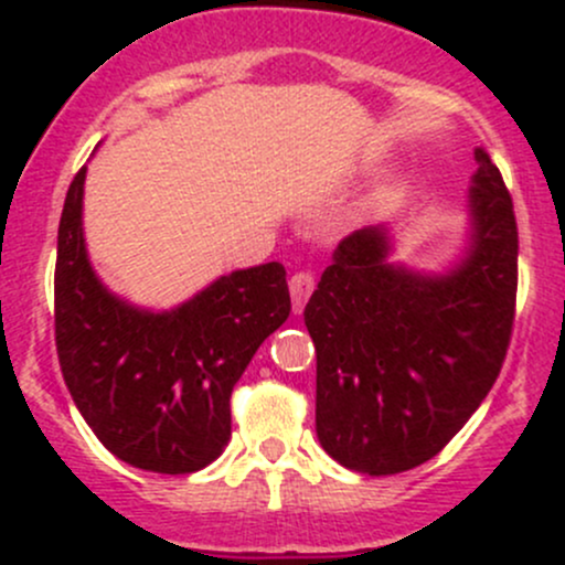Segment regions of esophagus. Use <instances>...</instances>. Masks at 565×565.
<instances>
[{"label": "esophagus", "instance_id": "34e87169", "mask_svg": "<svg viewBox=\"0 0 565 565\" xmlns=\"http://www.w3.org/2000/svg\"><path fill=\"white\" fill-rule=\"evenodd\" d=\"M317 281L311 273H295L292 278H289V292H292V309L295 315H300L306 306V300L311 298V292H315Z\"/></svg>", "mask_w": 565, "mask_h": 565}]
</instances>
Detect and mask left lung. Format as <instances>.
Segmentation results:
<instances>
[{
	"label": "left lung",
	"mask_w": 565,
	"mask_h": 565,
	"mask_svg": "<svg viewBox=\"0 0 565 565\" xmlns=\"http://www.w3.org/2000/svg\"><path fill=\"white\" fill-rule=\"evenodd\" d=\"M472 246L448 276L388 265L385 230L339 243L303 319L317 350V437L366 476L413 470L448 446L503 369L516 311V215L476 150Z\"/></svg>",
	"instance_id": "1"
}]
</instances>
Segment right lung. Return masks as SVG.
<instances>
[{
	"label": "right lung",
	"mask_w": 565,
	"mask_h": 565,
	"mask_svg": "<svg viewBox=\"0 0 565 565\" xmlns=\"http://www.w3.org/2000/svg\"><path fill=\"white\" fill-rule=\"evenodd\" d=\"M67 188L56 235L54 335L62 377L108 451L139 470L185 476L224 454L232 388L262 341L287 322L278 262L235 270L167 315L114 298L87 259L82 196Z\"/></svg>",
	"instance_id": "obj_1"
}]
</instances>
